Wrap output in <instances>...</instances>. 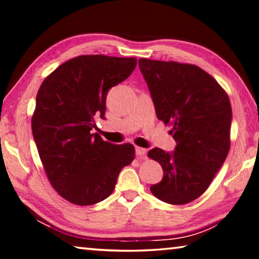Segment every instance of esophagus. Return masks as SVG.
<instances>
[{
	"label": "esophagus",
	"mask_w": 259,
	"mask_h": 259,
	"mask_svg": "<svg viewBox=\"0 0 259 259\" xmlns=\"http://www.w3.org/2000/svg\"><path fill=\"white\" fill-rule=\"evenodd\" d=\"M146 154H147V150H146L145 148L136 147V155H137V157L143 158L146 156Z\"/></svg>",
	"instance_id": "esophagus-1"
}]
</instances>
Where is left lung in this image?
I'll list each match as a JSON object with an SVG mask.
<instances>
[{
    "label": "left lung",
    "instance_id": "8db88e82",
    "mask_svg": "<svg viewBox=\"0 0 259 259\" xmlns=\"http://www.w3.org/2000/svg\"><path fill=\"white\" fill-rule=\"evenodd\" d=\"M139 69L157 119L172 125L177 142L171 153L148 152L164 175L150 191L167 204L190 203L204 194L228 156L232 121L228 94L194 64L139 59Z\"/></svg>",
    "mask_w": 259,
    "mask_h": 259
}]
</instances>
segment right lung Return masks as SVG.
<instances>
[{
    "label": "right lung",
    "mask_w": 259,
    "mask_h": 259,
    "mask_svg": "<svg viewBox=\"0 0 259 259\" xmlns=\"http://www.w3.org/2000/svg\"><path fill=\"white\" fill-rule=\"evenodd\" d=\"M135 58L80 55L56 68L40 84L31 119L34 140L52 187L76 205H94L114 190L135 147L92 134L94 117L105 119L106 95L128 78Z\"/></svg>",
    "instance_id": "obj_1"
}]
</instances>
